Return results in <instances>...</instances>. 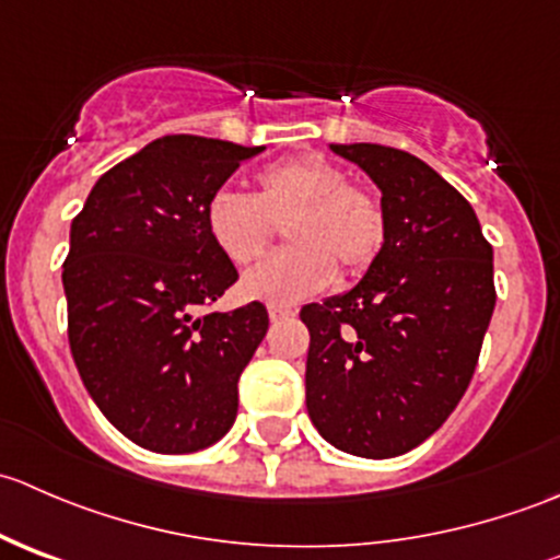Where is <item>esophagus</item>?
I'll return each mask as SVG.
<instances>
[{
    "instance_id": "obj_1",
    "label": "esophagus",
    "mask_w": 560,
    "mask_h": 560,
    "mask_svg": "<svg viewBox=\"0 0 560 560\" xmlns=\"http://www.w3.org/2000/svg\"><path fill=\"white\" fill-rule=\"evenodd\" d=\"M268 316H270V322H287V319H292V316H295V308L268 306Z\"/></svg>"
}]
</instances>
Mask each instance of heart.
<instances>
[{
	"mask_svg": "<svg viewBox=\"0 0 560 560\" xmlns=\"http://www.w3.org/2000/svg\"><path fill=\"white\" fill-rule=\"evenodd\" d=\"M257 195L213 191L206 202V230L219 252L248 265L287 224L290 248L244 276V292L270 306H290L336 281L338 268L360 276L387 244V213L369 186L349 184L347 173L325 156L270 162L254 175Z\"/></svg>",
	"mask_w": 560,
	"mask_h": 560,
	"instance_id": "1",
	"label": "heart"
}]
</instances>
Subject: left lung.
<instances>
[{"label":"left lung","instance_id":"left-lung-1","mask_svg":"<svg viewBox=\"0 0 560 560\" xmlns=\"http://www.w3.org/2000/svg\"><path fill=\"white\" fill-rule=\"evenodd\" d=\"M382 189L387 244L343 295L301 308L306 406L332 447L395 457L460 404L495 306L493 246L466 197L400 149L332 143Z\"/></svg>","mask_w":560,"mask_h":560}]
</instances>
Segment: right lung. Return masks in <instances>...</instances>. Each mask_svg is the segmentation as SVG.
Returning <instances> with one entry per match:
<instances>
[{"label":"right lung","mask_w":560,"mask_h":560,"mask_svg":"<svg viewBox=\"0 0 560 560\" xmlns=\"http://www.w3.org/2000/svg\"><path fill=\"white\" fill-rule=\"evenodd\" d=\"M259 151L165 135L110 167L72 219L61 265L72 360L110 425L151 453H197L230 431L268 332L257 301L211 312L238 270L206 230V202Z\"/></svg>","instance_id":"right-lung-1"}]
</instances>
